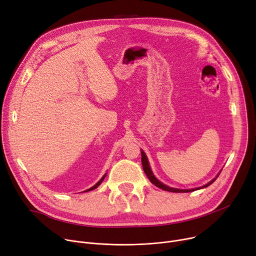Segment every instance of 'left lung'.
<instances>
[{"mask_svg":"<svg viewBox=\"0 0 256 256\" xmlns=\"http://www.w3.org/2000/svg\"><path fill=\"white\" fill-rule=\"evenodd\" d=\"M141 155H142V166H143V170H144V172H145L146 176H148V178L150 180V182H151L152 184H154L156 186V187H158V188H160V189H162V190H164V191H168V192H176V193H188V192H192V191L197 190V189H191V190H180V189H174V188L168 187L166 184H162L161 182H159V180L154 176V174H153V172H152V170H151V168H150V166H149L148 159H147V157H146V154L142 151V152H141ZM218 176H216V178H218ZM216 178H214L212 182H209L208 184H206L205 186H203L202 188H206V187H208L209 184H212L216 180ZM200 189H201V187H200ZM198 190H199V188H198Z\"/></svg>","mask_w":256,"mask_h":256,"instance_id":"obj_1","label":"left lung"}]
</instances>
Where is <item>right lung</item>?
<instances>
[{
    "instance_id": "add662e5",
    "label": "right lung",
    "mask_w": 256,
    "mask_h": 256,
    "mask_svg": "<svg viewBox=\"0 0 256 256\" xmlns=\"http://www.w3.org/2000/svg\"><path fill=\"white\" fill-rule=\"evenodd\" d=\"M106 174H104V176H102V178H101V180H99V182H97V184H95V186H92V188H90V189H88V190H86V191H84V192H88V191H92V190H94V189H96V188H98V187H99V186H100V184H101V182H103V180H104V178H105V176H106Z\"/></svg>"
}]
</instances>
